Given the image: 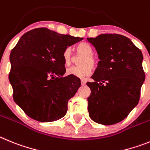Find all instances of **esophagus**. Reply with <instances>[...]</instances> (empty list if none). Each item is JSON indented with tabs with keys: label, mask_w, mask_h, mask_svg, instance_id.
I'll use <instances>...</instances> for the list:
<instances>
[{
	"label": "esophagus",
	"mask_w": 150,
	"mask_h": 150,
	"mask_svg": "<svg viewBox=\"0 0 150 150\" xmlns=\"http://www.w3.org/2000/svg\"><path fill=\"white\" fill-rule=\"evenodd\" d=\"M81 83L82 86H83V85L86 84V81L83 80V79H81Z\"/></svg>",
	"instance_id": "1"
}]
</instances>
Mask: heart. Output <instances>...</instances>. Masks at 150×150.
<instances>
[{"instance_id":"obj_1","label":"heart","mask_w":150,"mask_h":150,"mask_svg":"<svg viewBox=\"0 0 150 150\" xmlns=\"http://www.w3.org/2000/svg\"><path fill=\"white\" fill-rule=\"evenodd\" d=\"M77 54L82 55V57L78 61L80 66L72 67L68 69L67 75H74L78 78H83L91 74L93 68L97 65L96 58L93 56V49L90 45L85 42L78 44L75 47ZM63 59L66 66H69L73 60L72 51L69 48H66L63 53Z\"/></svg>"}]
</instances>
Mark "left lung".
<instances>
[{"mask_svg": "<svg viewBox=\"0 0 150 150\" xmlns=\"http://www.w3.org/2000/svg\"><path fill=\"white\" fill-rule=\"evenodd\" d=\"M96 48L99 61L87 82L90 118L97 123L113 125L123 120L137 105L145 72L141 51L120 34H101L87 38Z\"/></svg>", "mask_w": 150, "mask_h": 150, "instance_id": "left-lung-1", "label": "left lung"}]
</instances>
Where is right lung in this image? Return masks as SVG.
Masks as SVG:
<instances>
[{
    "label": "right lung",
    "instance_id": "add662e5",
    "mask_svg": "<svg viewBox=\"0 0 150 150\" xmlns=\"http://www.w3.org/2000/svg\"><path fill=\"white\" fill-rule=\"evenodd\" d=\"M83 38L60 34L45 28L27 32L12 49L9 82L15 102L30 118L53 122L67 112V104L81 80L66 72L63 53Z\"/></svg>",
    "mask_w": 150,
    "mask_h": 150
}]
</instances>
